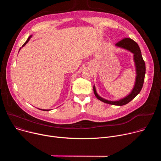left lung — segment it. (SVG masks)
I'll return each mask as SVG.
<instances>
[{
    "label": "left lung",
    "instance_id": "8db88e82",
    "mask_svg": "<svg viewBox=\"0 0 161 161\" xmlns=\"http://www.w3.org/2000/svg\"><path fill=\"white\" fill-rule=\"evenodd\" d=\"M117 47L125 49L128 51H130L131 53L134 54V60L135 62L136 71V78L134 86L131 92L125 97L120 99L119 101H111L106 99H104L100 97L96 92V87L94 85V92L96 97L102 102L109 104L117 105V106H123L127 103H129L130 101H132L137 94H138L143 85L145 75L146 71L145 63L142 57V52L137 44L134 40L130 38H124L122 40L118 42L116 44Z\"/></svg>",
    "mask_w": 161,
    "mask_h": 161
}]
</instances>
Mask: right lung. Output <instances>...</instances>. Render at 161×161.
Listing matches in <instances>:
<instances>
[{"label":"right lung","mask_w":161,"mask_h":161,"mask_svg":"<svg viewBox=\"0 0 161 161\" xmlns=\"http://www.w3.org/2000/svg\"><path fill=\"white\" fill-rule=\"evenodd\" d=\"M31 37H32V36H29V38H28V39H27V40L26 41V42H25L24 44H23L22 47H24V46H25V44H27V43L29 42V41L30 40V39H31ZM20 49H21V48H20ZM20 49H19V50H20ZM41 110H43V111H49V109H48H48H41Z\"/></svg>","instance_id":"obj_1"}]
</instances>
